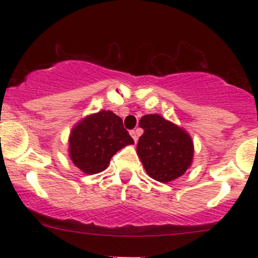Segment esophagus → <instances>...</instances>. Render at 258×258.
Masks as SVG:
<instances>
[{"mask_svg": "<svg viewBox=\"0 0 258 258\" xmlns=\"http://www.w3.org/2000/svg\"><path fill=\"white\" fill-rule=\"evenodd\" d=\"M130 135L132 136V138H133V141H135V143H137V141H138V133H137V131H136V130H132V131H130Z\"/></svg>", "mask_w": 258, "mask_h": 258, "instance_id": "1", "label": "esophagus"}]
</instances>
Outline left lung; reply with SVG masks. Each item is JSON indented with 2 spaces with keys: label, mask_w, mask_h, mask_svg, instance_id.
<instances>
[{
  "label": "left lung",
  "mask_w": 258,
  "mask_h": 258,
  "mask_svg": "<svg viewBox=\"0 0 258 258\" xmlns=\"http://www.w3.org/2000/svg\"><path fill=\"white\" fill-rule=\"evenodd\" d=\"M139 127L144 133L138 139L137 154L149 177L168 183L183 176L193 164L190 135L159 114L144 115Z\"/></svg>",
  "instance_id": "obj_1"
}]
</instances>
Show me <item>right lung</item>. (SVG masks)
<instances>
[{"instance_id":"add662e5","label":"right lung","mask_w":258,"mask_h":258,"mask_svg":"<svg viewBox=\"0 0 258 258\" xmlns=\"http://www.w3.org/2000/svg\"><path fill=\"white\" fill-rule=\"evenodd\" d=\"M135 144L123 128L120 116L110 110L90 114L73 127L69 136V158L86 174H96L108 167L112 155Z\"/></svg>"}]
</instances>
